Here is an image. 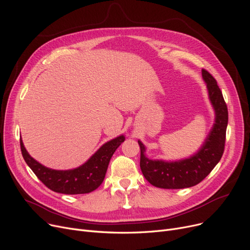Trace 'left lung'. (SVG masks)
Here are the masks:
<instances>
[{"label":"left lung","instance_id":"left-lung-1","mask_svg":"<svg viewBox=\"0 0 250 250\" xmlns=\"http://www.w3.org/2000/svg\"><path fill=\"white\" fill-rule=\"evenodd\" d=\"M202 76L215 110V124L201 149L189 158L167 162L152 160L146 156V147L138 141L141 149L140 167L152 186L159 188L178 189L190 188L205 179L221 160L224 153L228 109L215 78L206 70Z\"/></svg>","mask_w":250,"mask_h":250}]
</instances>
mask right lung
<instances>
[{
  "mask_svg": "<svg viewBox=\"0 0 250 250\" xmlns=\"http://www.w3.org/2000/svg\"><path fill=\"white\" fill-rule=\"evenodd\" d=\"M125 140L122 135L105 143L87 162L70 170L47 168L32 158L21 139L20 146L25 162L46 188L64 194H81L93 191L101 185L113 153Z\"/></svg>",
  "mask_w": 250,
  "mask_h": 250,
  "instance_id": "1",
  "label": "right lung"
}]
</instances>
